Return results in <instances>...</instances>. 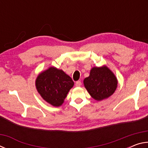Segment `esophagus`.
<instances>
[{
    "instance_id": "34e87169",
    "label": "esophagus",
    "mask_w": 148,
    "mask_h": 148,
    "mask_svg": "<svg viewBox=\"0 0 148 148\" xmlns=\"http://www.w3.org/2000/svg\"><path fill=\"white\" fill-rule=\"evenodd\" d=\"M81 84H82L81 82H80V81H77L76 82V84H75V86H76V87H79L80 86H81Z\"/></svg>"
}]
</instances>
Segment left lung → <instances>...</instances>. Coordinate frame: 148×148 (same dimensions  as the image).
Masks as SVG:
<instances>
[{"label": "left lung", "instance_id": "left-lung-1", "mask_svg": "<svg viewBox=\"0 0 148 148\" xmlns=\"http://www.w3.org/2000/svg\"><path fill=\"white\" fill-rule=\"evenodd\" d=\"M118 81L114 72L106 65L94 66L88 77L84 79V85L92 99L97 101L108 99L114 93Z\"/></svg>", "mask_w": 148, "mask_h": 148}]
</instances>
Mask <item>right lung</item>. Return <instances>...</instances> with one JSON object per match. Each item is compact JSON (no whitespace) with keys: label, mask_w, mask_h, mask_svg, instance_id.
Instances as JSON below:
<instances>
[{"label":"right lung","mask_w":148,"mask_h":148,"mask_svg":"<svg viewBox=\"0 0 148 148\" xmlns=\"http://www.w3.org/2000/svg\"><path fill=\"white\" fill-rule=\"evenodd\" d=\"M74 83L68 74L54 66L41 72L35 81V86L41 97L55 107L61 106Z\"/></svg>","instance_id":"obj_1"}]
</instances>
